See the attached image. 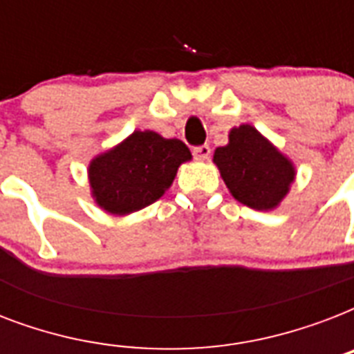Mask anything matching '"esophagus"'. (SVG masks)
<instances>
[{
  "label": "esophagus",
  "mask_w": 354,
  "mask_h": 354,
  "mask_svg": "<svg viewBox=\"0 0 354 354\" xmlns=\"http://www.w3.org/2000/svg\"><path fill=\"white\" fill-rule=\"evenodd\" d=\"M193 154L198 161H205L211 156V149L207 145H200V147H194Z\"/></svg>",
  "instance_id": "esophagus-1"
}]
</instances>
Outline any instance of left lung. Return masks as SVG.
Returning a JSON list of instances; mask_svg holds the SVG:
<instances>
[{
    "label": "left lung",
    "instance_id": "8db88e82",
    "mask_svg": "<svg viewBox=\"0 0 354 354\" xmlns=\"http://www.w3.org/2000/svg\"><path fill=\"white\" fill-rule=\"evenodd\" d=\"M213 163L233 198L257 211L279 207L297 174L294 161L248 122L230 130Z\"/></svg>",
    "mask_w": 354,
    "mask_h": 354
}]
</instances>
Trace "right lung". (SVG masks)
<instances>
[{"label": "right lung", "mask_w": 354, "mask_h": 354, "mask_svg": "<svg viewBox=\"0 0 354 354\" xmlns=\"http://www.w3.org/2000/svg\"><path fill=\"white\" fill-rule=\"evenodd\" d=\"M191 160V150L180 139L133 130L90 161L91 198L110 215L136 213L160 200L174 182L178 167Z\"/></svg>", "instance_id": "1"}]
</instances>
